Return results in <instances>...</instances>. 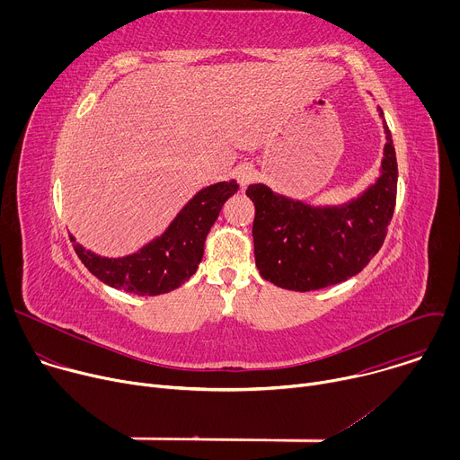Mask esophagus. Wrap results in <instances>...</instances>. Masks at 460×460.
<instances>
[{"instance_id": "esophagus-1", "label": "esophagus", "mask_w": 460, "mask_h": 460, "mask_svg": "<svg viewBox=\"0 0 460 460\" xmlns=\"http://www.w3.org/2000/svg\"><path fill=\"white\" fill-rule=\"evenodd\" d=\"M254 174H256V171H254V167L251 164H240L234 169V176H236V180L240 181L242 187H245L254 178Z\"/></svg>"}]
</instances>
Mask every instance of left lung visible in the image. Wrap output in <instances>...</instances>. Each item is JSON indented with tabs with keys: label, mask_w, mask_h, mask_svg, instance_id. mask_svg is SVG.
<instances>
[{
	"label": "left lung",
	"mask_w": 460,
	"mask_h": 460,
	"mask_svg": "<svg viewBox=\"0 0 460 460\" xmlns=\"http://www.w3.org/2000/svg\"><path fill=\"white\" fill-rule=\"evenodd\" d=\"M376 111L385 133L380 176L348 204L314 208L264 183L247 187L261 279L291 291H314L358 275L378 252L395 211L399 171L384 112Z\"/></svg>",
	"instance_id": "1"
}]
</instances>
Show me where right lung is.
<instances>
[{"mask_svg": "<svg viewBox=\"0 0 460 460\" xmlns=\"http://www.w3.org/2000/svg\"><path fill=\"white\" fill-rule=\"evenodd\" d=\"M236 190L238 183L231 180L196 192L162 236L123 258L94 254L80 245L73 234L69 236L84 266L103 284L140 296L169 293L185 284L199 270L206 238L222 206Z\"/></svg>", "mask_w": 460, "mask_h": 460, "instance_id": "add662e5", "label": "right lung"}]
</instances>
